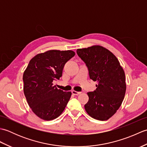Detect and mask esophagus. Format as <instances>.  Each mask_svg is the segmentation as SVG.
Instances as JSON below:
<instances>
[{
    "instance_id": "esophagus-1",
    "label": "esophagus",
    "mask_w": 147,
    "mask_h": 147,
    "mask_svg": "<svg viewBox=\"0 0 147 147\" xmlns=\"http://www.w3.org/2000/svg\"><path fill=\"white\" fill-rule=\"evenodd\" d=\"M72 93H73V94L74 95H78L80 94V93H82V92H76V91H74V90H73V91H72Z\"/></svg>"
}]
</instances>
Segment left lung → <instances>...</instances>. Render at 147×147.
Here are the masks:
<instances>
[{
	"label": "left lung",
	"instance_id": "left-lung-1",
	"mask_svg": "<svg viewBox=\"0 0 147 147\" xmlns=\"http://www.w3.org/2000/svg\"><path fill=\"white\" fill-rule=\"evenodd\" d=\"M76 52L88 67L90 78L98 82L94 92L87 93L85 111L93 119L107 120L120 107L125 95L123 69L117 57L102 46L78 49Z\"/></svg>",
	"mask_w": 147,
	"mask_h": 147
}]
</instances>
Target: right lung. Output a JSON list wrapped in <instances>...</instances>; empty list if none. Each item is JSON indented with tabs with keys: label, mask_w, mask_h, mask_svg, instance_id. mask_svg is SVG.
<instances>
[{
	"label": "right lung",
	"mask_w": 147,
	"mask_h": 147,
	"mask_svg": "<svg viewBox=\"0 0 147 147\" xmlns=\"http://www.w3.org/2000/svg\"><path fill=\"white\" fill-rule=\"evenodd\" d=\"M74 55L72 51L51 50L36 55L24 71V95L32 111L42 119H54L66 107L71 92L57 89L53 81L59 80L65 64Z\"/></svg>",
	"instance_id": "right-lung-1"
}]
</instances>
